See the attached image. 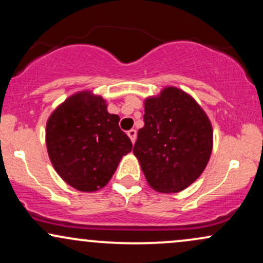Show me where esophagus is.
Returning a JSON list of instances; mask_svg holds the SVG:
<instances>
[{
    "mask_svg": "<svg viewBox=\"0 0 263 263\" xmlns=\"http://www.w3.org/2000/svg\"><path fill=\"white\" fill-rule=\"evenodd\" d=\"M127 135H128V137L131 138L132 143H135V142H136V137H137V131H136L135 128H131V129H129V131L127 132Z\"/></svg>",
    "mask_w": 263,
    "mask_h": 263,
    "instance_id": "esophagus-1",
    "label": "esophagus"
}]
</instances>
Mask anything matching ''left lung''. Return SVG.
I'll list each match as a JSON object with an SVG mask.
<instances>
[{
	"instance_id": "8db88e82",
	"label": "left lung",
	"mask_w": 263,
	"mask_h": 263,
	"mask_svg": "<svg viewBox=\"0 0 263 263\" xmlns=\"http://www.w3.org/2000/svg\"><path fill=\"white\" fill-rule=\"evenodd\" d=\"M143 122L134 153L149 185L178 193L195 182L213 149V128L203 108L182 90L165 87L144 102Z\"/></svg>"
}]
</instances>
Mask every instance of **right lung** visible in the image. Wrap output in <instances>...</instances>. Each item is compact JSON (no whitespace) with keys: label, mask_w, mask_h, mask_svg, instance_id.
<instances>
[{"label":"right lung","mask_w":263,"mask_h":263,"mask_svg":"<svg viewBox=\"0 0 263 263\" xmlns=\"http://www.w3.org/2000/svg\"><path fill=\"white\" fill-rule=\"evenodd\" d=\"M108 114L105 100L90 92L70 96L50 115L45 141L53 167L69 185L95 192L106 185L132 142Z\"/></svg>","instance_id":"obj_1"}]
</instances>
